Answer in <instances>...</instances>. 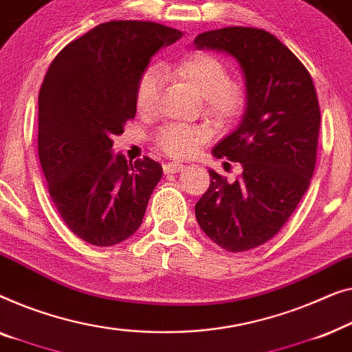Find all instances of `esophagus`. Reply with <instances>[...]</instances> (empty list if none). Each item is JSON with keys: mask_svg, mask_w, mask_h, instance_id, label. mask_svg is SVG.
<instances>
[{"mask_svg": "<svg viewBox=\"0 0 352 352\" xmlns=\"http://www.w3.org/2000/svg\"><path fill=\"white\" fill-rule=\"evenodd\" d=\"M162 169H164L166 174H174V172H178L183 169V164L180 162H166V164H162Z\"/></svg>", "mask_w": 352, "mask_h": 352, "instance_id": "34e87169", "label": "esophagus"}]
</instances>
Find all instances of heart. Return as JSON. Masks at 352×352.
Segmentation results:
<instances>
[{
    "label": "heart",
    "mask_w": 352,
    "mask_h": 352,
    "mask_svg": "<svg viewBox=\"0 0 352 352\" xmlns=\"http://www.w3.org/2000/svg\"><path fill=\"white\" fill-rule=\"evenodd\" d=\"M195 89L202 97V113L217 127H228L239 120L247 107V92L241 82L230 79L226 63L214 54L195 51L183 56L167 68ZM164 72L157 65H148L140 73L135 86V105L140 113L156 107L164 86ZM210 129L204 124H167L157 131L155 142L160 150L174 157L195 153L210 138Z\"/></svg>",
    "instance_id": "b5f03b06"
}]
</instances>
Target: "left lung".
<instances>
[{
  "label": "left lung",
  "mask_w": 352,
  "mask_h": 352,
  "mask_svg": "<svg viewBox=\"0 0 352 352\" xmlns=\"http://www.w3.org/2000/svg\"><path fill=\"white\" fill-rule=\"evenodd\" d=\"M197 49L231 54L245 75L241 126L214 148L241 162L234 183L209 170L210 185L195 207L202 231L228 252L255 249L274 237L309 188L318 156L320 110L306 67L274 34L226 27L197 34Z\"/></svg>",
  "instance_id": "8db88e82"
}]
</instances>
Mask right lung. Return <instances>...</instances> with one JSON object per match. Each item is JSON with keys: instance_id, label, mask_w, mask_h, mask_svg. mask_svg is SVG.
Returning a JSON list of instances; mask_svg holds the SVG:
<instances>
[{"instance_id": "1", "label": "right lung", "mask_w": 352, "mask_h": 352, "mask_svg": "<svg viewBox=\"0 0 352 352\" xmlns=\"http://www.w3.org/2000/svg\"><path fill=\"white\" fill-rule=\"evenodd\" d=\"M180 36L161 23L111 21L49 65L38 96L39 162L62 220L89 244H120L142 225L162 167L113 156L111 138L135 118L137 79L150 58Z\"/></svg>"}]
</instances>
